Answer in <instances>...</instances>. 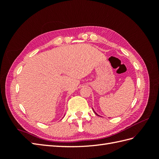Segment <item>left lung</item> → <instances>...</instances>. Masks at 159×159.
<instances>
[{
  "label": "left lung",
  "instance_id": "obj_1",
  "mask_svg": "<svg viewBox=\"0 0 159 159\" xmlns=\"http://www.w3.org/2000/svg\"><path fill=\"white\" fill-rule=\"evenodd\" d=\"M93 112H94V113H96V114L97 115V116H99V115H98V114H97V113H96L95 112V111H94V110H93Z\"/></svg>",
  "mask_w": 159,
  "mask_h": 159
}]
</instances>
